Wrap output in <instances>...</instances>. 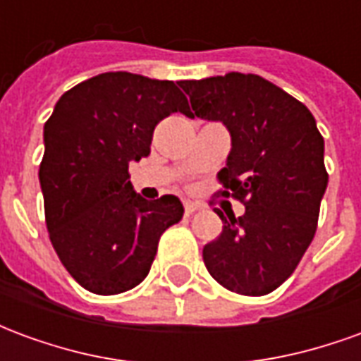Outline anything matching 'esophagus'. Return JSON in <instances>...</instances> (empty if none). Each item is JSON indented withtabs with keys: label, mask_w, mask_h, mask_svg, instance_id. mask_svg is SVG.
<instances>
[{
	"label": "esophagus",
	"mask_w": 361,
	"mask_h": 361,
	"mask_svg": "<svg viewBox=\"0 0 361 361\" xmlns=\"http://www.w3.org/2000/svg\"><path fill=\"white\" fill-rule=\"evenodd\" d=\"M201 209H203V207H201L199 203H193V201H185V203H183V211H185V216H191L193 212L201 211Z\"/></svg>",
	"instance_id": "obj_1"
}]
</instances>
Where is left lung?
Listing matches in <instances>:
<instances>
[{"label": "left lung", "instance_id": "obj_1", "mask_svg": "<svg viewBox=\"0 0 361 361\" xmlns=\"http://www.w3.org/2000/svg\"><path fill=\"white\" fill-rule=\"evenodd\" d=\"M193 111L188 118L222 121L232 137L222 197L245 204L203 247L207 271L242 295H265L295 271L317 230L325 195V141L315 118L294 96L259 75L232 73L180 81Z\"/></svg>", "mask_w": 361, "mask_h": 361}]
</instances>
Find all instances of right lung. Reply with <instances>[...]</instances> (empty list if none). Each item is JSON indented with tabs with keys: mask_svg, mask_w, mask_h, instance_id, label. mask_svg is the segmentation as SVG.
Returning <instances> with one entry per match:
<instances>
[{
	"mask_svg": "<svg viewBox=\"0 0 361 361\" xmlns=\"http://www.w3.org/2000/svg\"><path fill=\"white\" fill-rule=\"evenodd\" d=\"M173 111L191 114L173 81L111 71L67 90L44 126L38 178L50 242L92 294L141 284L160 235L183 216L178 197L147 201L129 181V164L149 157L154 127Z\"/></svg>",
	"mask_w": 361,
	"mask_h": 361,
	"instance_id": "obj_1",
	"label": "right lung"
}]
</instances>
